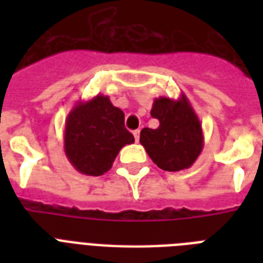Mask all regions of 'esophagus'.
<instances>
[{
    "instance_id": "34e87169",
    "label": "esophagus",
    "mask_w": 263,
    "mask_h": 263,
    "mask_svg": "<svg viewBox=\"0 0 263 263\" xmlns=\"http://www.w3.org/2000/svg\"><path fill=\"white\" fill-rule=\"evenodd\" d=\"M139 135H140L139 129H136V131H134V136H135L136 142H139Z\"/></svg>"
}]
</instances>
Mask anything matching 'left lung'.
Instances as JSON below:
<instances>
[{"instance_id":"left-lung-1","label":"left lung","mask_w":263,"mask_h":263,"mask_svg":"<svg viewBox=\"0 0 263 263\" xmlns=\"http://www.w3.org/2000/svg\"><path fill=\"white\" fill-rule=\"evenodd\" d=\"M152 117L157 129L143 128L140 144L157 166L168 172L188 169L203 148V132L195 110L184 94L179 99L160 97L153 102Z\"/></svg>"}]
</instances>
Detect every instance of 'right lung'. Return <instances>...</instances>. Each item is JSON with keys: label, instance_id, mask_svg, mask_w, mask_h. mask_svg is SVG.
<instances>
[{"label": "right lung", "instance_id": "obj_1", "mask_svg": "<svg viewBox=\"0 0 263 263\" xmlns=\"http://www.w3.org/2000/svg\"><path fill=\"white\" fill-rule=\"evenodd\" d=\"M134 142V135L124 127V111L105 95L76 102L65 120V156L83 175L106 173L120 150Z\"/></svg>", "mask_w": 263, "mask_h": 263}]
</instances>
